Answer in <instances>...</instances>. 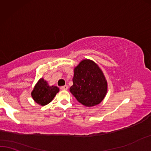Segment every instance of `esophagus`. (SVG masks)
I'll use <instances>...</instances> for the list:
<instances>
[{"label":"esophagus","instance_id":"34e87169","mask_svg":"<svg viewBox=\"0 0 151 151\" xmlns=\"http://www.w3.org/2000/svg\"><path fill=\"white\" fill-rule=\"evenodd\" d=\"M68 89V86L67 85L61 86V90H67Z\"/></svg>","mask_w":151,"mask_h":151}]
</instances>
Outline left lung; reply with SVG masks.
<instances>
[{
  "instance_id": "1",
  "label": "left lung",
  "mask_w": 151,
  "mask_h": 151,
  "mask_svg": "<svg viewBox=\"0 0 151 151\" xmlns=\"http://www.w3.org/2000/svg\"><path fill=\"white\" fill-rule=\"evenodd\" d=\"M70 91L79 103L91 107L101 103L107 94L108 82L101 68L90 59H83L74 68Z\"/></svg>"
}]
</instances>
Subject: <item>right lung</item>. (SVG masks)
<instances>
[{
	"instance_id": "obj_1",
	"label": "right lung",
	"mask_w": 151,
	"mask_h": 151,
	"mask_svg": "<svg viewBox=\"0 0 151 151\" xmlns=\"http://www.w3.org/2000/svg\"><path fill=\"white\" fill-rule=\"evenodd\" d=\"M59 92L57 86H50L47 81L41 78L34 87L31 95L36 103L43 106L50 103Z\"/></svg>"
}]
</instances>
